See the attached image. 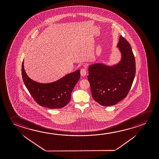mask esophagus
Wrapping results in <instances>:
<instances>
[{
	"instance_id": "34e87169",
	"label": "esophagus",
	"mask_w": 159,
	"mask_h": 159,
	"mask_svg": "<svg viewBox=\"0 0 159 159\" xmlns=\"http://www.w3.org/2000/svg\"><path fill=\"white\" fill-rule=\"evenodd\" d=\"M86 73H87V70H86L85 68H83V69H81V75L82 76H84L86 75Z\"/></svg>"
}]
</instances>
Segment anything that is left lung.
Returning a JSON list of instances; mask_svg holds the SVG:
<instances>
[{
    "mask_svg": "<svg viewBox=\"0 0 159 159\" xmlns=\"http://www.w3.org/2000/svg\"><path fill=\"white\" fill-rule=\"evenodd\" d=\"M117 47L121 56L119 63L112 66L96 63L88 68L92 96L102 106L114 105L125 98L135 76V59L129 42L120 36Z\"/></svg>",
    "mask_w": 159,
    "mask_h": 159,
    "instance_id": "obj_1",
    "label": "left lung"
}]
</instances>
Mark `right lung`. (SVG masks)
Segmentation results:
<instances>
[{
    "mask_svg": "<svg viewBox=\"0 0 159 159\" xmlns=\"http://www.w3.org/2000/svg\"><path fill=\"white\" fill-rule=\"evenodd\" d=\"M21 74L24 83L35 101L39 105L49 109H60L69 103L72 91L80 77V70H78L56 81L40 83L27 75L24 67V60Z\"/></svg>",
    "mask_w": 159,
    "mask_h": 159,
    "instance_id": "add662e5",
    "label": "right lung"
}]
</instances>
